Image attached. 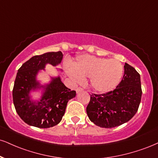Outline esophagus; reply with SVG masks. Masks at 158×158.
<instances>
[{
	"instance_id": "34e87169",
	"label": "esophagus",
	"mask_w": 158,
	"mask_h": 158,
	"mask_svg": "<svg viewBox=\"0 0 158 158\" xmlns=\"http://www.w3.org/2000/svg\"><path fill=\"white\" fill-rule=\"evenodd\" d=\"M76 91H77V93L78 94V93L81 92V91H83V89L81 88V87H77V90H76Z\"/></svg>"
}]
</instances>
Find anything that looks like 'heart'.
Returning <instances> with one entry per match:
<instances>
[{
    "instance_id": "1",
    "label": "heart",
    "mask_w": 158,
    "mask_h": 158,
    "mask_svg": "<svg viewBox=\"0 0 158 158\" xmlns=\"http://www.w3.org/2000/svg\"><path fill=\"white\" fill-rule=\"evenodd\" d=\"M68 73L76 81L90 78V86L98 92L104 93L119 84L123 67L117 60L84 55L77 58L73 69L68 68Z\"/></svg>"
}]
</instances>
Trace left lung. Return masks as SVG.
<instances>
[{
    "instance_id": "left-lung-1",
    "label": "left lung",
    "mask_w": 158,
    "mask_h": 158,
    "mask_svg": "<svg viewBox=\"0 0 158 158\" xmlns=\"http://www.w3.org/2000/svg\"><path fill=\"white\" fill-rule=\"evenodd\" d=\"M122 80L115 89L104 94L90 95L87 106L89 119L103 128H113L127 122L135 115L141 100L140 74L125 63Z\"/></svg>"
}]
</instances>
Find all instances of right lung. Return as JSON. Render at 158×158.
Masks as SVG:
<instances>
[{"label":"right lung","instance_id":"right-lung-1","mask_svg":"<svg viewBox=\"0 0 158 158\" xmlns=\"http://www.w3.org/2000/svg\"><path fill=\"white\" fill-rule=\"evenodd\" d=\"M62 56L61 51L36 55L18 69L12 90L13 103L17 113L27 124L38 128H49L58 124L68 101L76 96V91L68 88L60 77L53 78L46 86H40L36 80L40 70L44 69L48 63L54 66L60 64ZM39 87H44L45 92L40 101L34 102L28 94Z\"/></svg>","mask_w":158,"mask_h":158}]
</instances>
